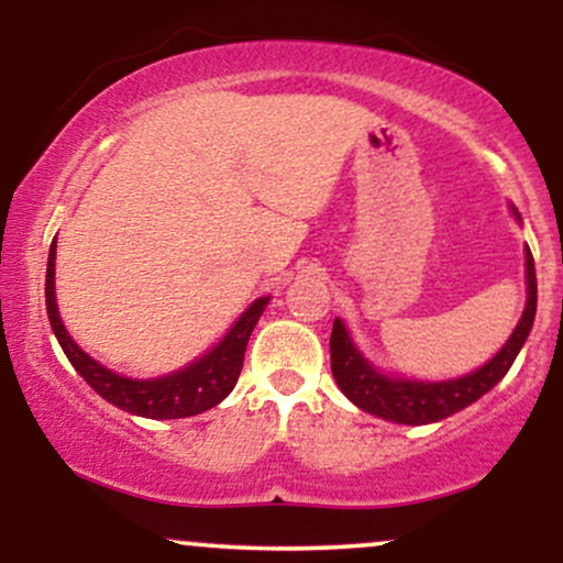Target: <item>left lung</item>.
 <instances>
[{
    "label": "left lung",
    "mask_w": 563,
    "mask_h": 563,
    "mask_svg": "<svg viewBox=\"0 0 563 563\" xmlns=\"http://www.w3.org/2000/svg\"><path fill=\"white\" fill-rule=\"evenodd\" d=\"M516 214V211H514ZM519 219V214H516ZM534 312H538V277H534L532 251L527 249V307L521 314L519 325L514 328L510 339L503 344L500 352L482 365L479 371L468 373L463 378L452 380H410V378H391L378 373L357 346L349 339L344 322L333 320L331 333V371L339 389L352 399L360 410L371 416L384 418V421L405 423V426H423L442 421L452 412L474 405L484 397L514 365L516 354L525 346L529 331H532Z\"/></svg>",
    "instance_id": "1"
}]
</instances>
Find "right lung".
<instances>
[{"mask_svg":"<svg viewBox=\"0 0 563 563\" xmlns=\"http://www.w3.org/2000/svg\"><path fill=\"white\" fill-rule=\"evenodd\" d=\"M55 251L57 241L49 245L47 280H44L49 325H53L57 344L63 346L70 365L79 371V376L87 380L102 399L121 407V410L132 412V416L169 421V418H187L198 416V412L203 410H211V407H217L232 389H235L251 331H254V325L260 322L264 307L269 303V296L251 303L241 318H238L235 325L230 328V333L224 335L209 354L198 357L196 363L183 367V371L147 380L126 378L108 371V367H102L68 335L55 301Z\"/></svg>","mask_w":563,"mask_h":563,"instance_id":"1","label":"right lung"}]
</instances>
